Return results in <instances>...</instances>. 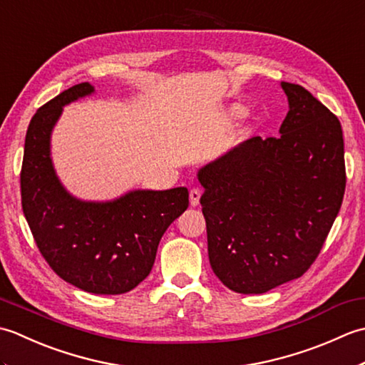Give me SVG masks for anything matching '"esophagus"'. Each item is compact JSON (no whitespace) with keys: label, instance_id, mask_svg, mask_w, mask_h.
I'll return each mask as SVG.
<instances>
[{"label":"esophagus","instance_id":"obj_1","mask_svg":"<svg viewBox=\"0 0 365 365\" xmlns=\"http://www.w3.org/2000/svg\"><path fill=\"white\" fill-rule=\"evenodd\" d=\"M200 195H202V191H200L199 188H192L190 191V204H191V207H197L199 205Z\"/></svg>","mask_w":365,"mask_h":365}]
</instances>
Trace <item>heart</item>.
<instances>
[{"instance_id": "heart-1", "label": "heart", "mask_w": 365, "mask_h": 365, "mask_svg": "<svg viewBox=\"0 0 365 365\" xmlns=\"http://www.w3.org/2000/svg\"><path fill=\"white\" fill-rule=\"evenodd\" d=\"M243 111V108L242 106H240V105H235L234 108H232V113H234L235 115H238L240 113H242Z\"/></svg>"}]
</instances>
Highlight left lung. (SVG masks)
I'll list each match as a JSON object with an SVG mask.
<instances>
[{
	"label": "left lung",
	"instance_id": "1",
	"mask_svg": "<svg viewBox=\"0 0 365 365\" xmlns=\"http://www.w3.org/2000/svg\"><path fill=\"white\" fill-rule=\"evenodd\" d=\"M281 86L290 106L281 135L247 139L197 173L208 259L237 293H265L304 274L344 200L339 119L299 84Z\"/></svg>",
	"mask_w": 365,
	"mask_h": 365
}]
</instances>
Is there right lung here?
Masks as SVG:
<instances>
[{"instance_id":"right-lung-1","label":"right lung","mask_w":365,"mask_h":365,"mask_svg":"<svg viewBox=\"0 0 365 365\" xmlns=\"http://www.w3.org/2000/svg\"><path fill=\"white\" fill-rule=\"evenodd\" d=\"M92 92L89 83L75 84L33 115L20 173L21 207L38 251L61 279L89 293L120 294L149 276L163 234L188 208V190H135L110 202L68 195L50 158L51 130L64 105Z\"/></svg>"}]
</instances>
